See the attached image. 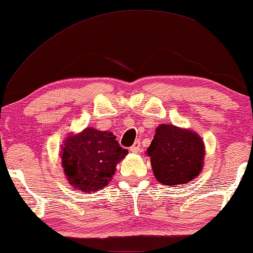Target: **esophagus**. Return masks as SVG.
I'll return each mask as SVG.
<instances>
[{
    "label": "esophagus",
    "mask_w": 253,
    "mask_h": 253,
    "mask_svg": "<svg viewBox=\"0 0 253 253\" xmlns=\"http://www.w3.org/2000/svg\"><path fill=\"white\" fill-rule=\"evenodd\" d=\"M140 148H141V145H140V141H135L134 145L130 147V152L134 153V154H137L140 152Z\"/></svg>",
    "instance_id": "obj_1"
}]
</instances>
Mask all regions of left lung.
Here are the masks:
<instances>
[{
  "label": "left lung",
  "mask_w": 253,
  "mask_h": 253,
  "mask_svg": "<svg viewBox=\"0 0 253 253\" xmlns=\"http://www.w3.org/2000/svg\"><path fill=\"white\" fill-rule=\"evenodd\" d=\"M146 154L156 181L176 187L193 181L202 172L206 146L195 130L161 124L155 128Z\"/></svg>",
  "instance_id": "8db88e82"
}]
</instances>
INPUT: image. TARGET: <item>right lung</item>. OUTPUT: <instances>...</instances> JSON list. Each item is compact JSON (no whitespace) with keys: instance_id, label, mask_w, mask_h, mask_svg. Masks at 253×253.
<instances>
[{"instance_id":"add662e5","label":"right lung","mask_w":253,"mask_h":253,"mask_svg":"<svg viewBox=\"0 0 253 253\" xmlns=\"http://www.w3.org/2000/svg\"><path fill=\"white\" fill-rule=\"evenodd\" d=\"M60 159L69 184L83 193L104 189L116 174L117 165L128 150L119 146L108 130L86 127L64 139Z\"/></svg>"}]
</instances>
